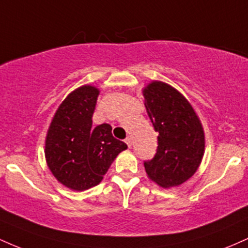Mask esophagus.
I'll list each match as a JSON object with an SVG mask.
<instances>
[{"instance_id":"34e87169","label":"esophagus","mask_w":248,"mask_h":248,"mask_svg":"<svg viewBox=\"0 0 248 248\" xmlns=\"http://www.w3.org/2000/svg\"><path fill=\"white\" fill-rule=\"evenodd\" d=\"M126 143H127V146L129 147V148L133 146V139L130 138V136H128V138L126 139Z\"/></svg>"}]
</instances>
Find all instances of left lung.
I'll return each mask as SVG.
<instances>
[{"instance_id":"1","label":"left lung","mask_w":248,"mask_h":248,"mask_svg":"<svg viewBox=\"0 0 248 248\" xmlns=\"http://www.w3.org/2000/svg\"><path fill=\"white\" fill-rule=\"evenodd\" d=\"M143 96L158 133L156 154L144 161V169L162 187L177 186L199 167L205 147L203 127L189 101L170 85L153 81L143 90Z\"/></svg>"}]
</instances>
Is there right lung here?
<instances>
[{"mask_svg": "<svg viewBox=\"0 0 248 248\" xmlns=\"http://www.w3.org/2000/svg\"><path fill=\"white\" fill-rule=\"evenodd\" d=\"M98 88L85 85L62 102L45 141V157L53 176L77 191L90 189L127 144L112 135L108 124L92 127Z\"/></svg>", "mask_w": 248, "mask_h": 248, "instance_id": "right-lung-1", "label": "right lung"}]
</instances>
